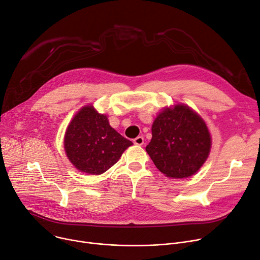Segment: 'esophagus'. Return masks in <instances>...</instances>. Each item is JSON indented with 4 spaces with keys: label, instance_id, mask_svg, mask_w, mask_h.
I'll use <instances>...</instances> for the list:
<instances>
[{
    "label": "esophagus",
    "instance_id": "obj_1",
    "mask_svg": "<svg viewBox=\"0 0 260 260\" xmlns=\"http://www.w3.org/2000/svg\"><path fill=\"white\" fill-rule=\"evenodd\" d=\"M134 143L136 145H143L144 144V138L143 137H137L136 139H134Z\"/></svg>",
    "mask_w": 260,
    "mask_h": 260
}]
</instances>
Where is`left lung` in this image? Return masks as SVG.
<instances>
[{"label": "left lung", "mask_w": 260, "mask_h": 260, "mask_svg": "<svg viewBox=\"0 0 260 260\" xmlns=\"http://www.w3.org/2000/svg\"><path fill=\"white\" fill-rule=\"evenodd\" d=\"M146 151L167 177L186 178L205 162L211 138L202 118L185 105L164 109L155 118Z\"/></svg>", "instance_id": "1"}]
</instances>
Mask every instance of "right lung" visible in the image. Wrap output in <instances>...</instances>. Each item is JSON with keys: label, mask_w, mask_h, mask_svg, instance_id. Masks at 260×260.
Returning a JSON list of instances; mask_svg holds the SVG:
<instances>
[{"label": "right lung", "mask_w": 260, "mask_h": 260, "mask_svg": "<svg viewBox=\"0 0 260 260\" xmlns=\"http://www.w3.org/2000/svg\"><path fill=\"white\" fill-rule=\"evenodd\" d=\"M132 141L117 133L108 117L93 106L83 107L67 126L64 148L68 159L81 172L100 175L120 158Z\"/></svg>", "instance_id": "1"}]
</instances>
